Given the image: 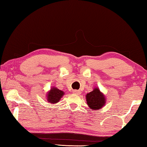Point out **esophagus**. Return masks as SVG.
Wrapping results in <instances>:
<instances>
[{
	"mask_svg": "<svg viewBox=\"0 0 147 147\" xmlns=\"http://www.w3.org/2000/svg\"><path fill=\"white\" fill-rule=\"evenodd\" d=\"M73 93L76 94H80V91L79 90H74L73 91Z\"/></svg>",
	"mask_w": 147,
	"mask_h": 147,
	"instance_id": "esophagus-1",
	"label": "esophagus"
}]
</instances>
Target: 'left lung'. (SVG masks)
Instances as JSON below:
<instances>
[{
  "mask_svg": "<svg viewBox=\"0 0 147 147\" xmlns=\"http://www.w3.org/2000/svg\"><path fill=\"white\" fill-rule=\"evenodd\" d=\"M87 104L91 109H100L105 106L106 96L98 88H94L93 90L87 93L86 95Z\"/></svg>",
  "mask_w": 147,
  "mask_h": 147,
  "instance_id": "left-lung-1",
  "label": "left lung"
}]
</instances>
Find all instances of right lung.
I'll return each instance as SVG.
<instances>
[{"label": "right lung", "instance_id": "1", "mask_svg": "<svg viewBox=\"0 0 147 147\" xmlns=\"http://www.w3.org/2000/svg\"><path fill=\"white\" fill-rule=\"evenodd\" d=\"M64 91L60 90L56 87H52L51 89L47 92L46 98L47 102L51 104H56L60 100V99L64 95Z\"/></svg>", "mask_w": 147, "mask_h": 147}]
</instances>
